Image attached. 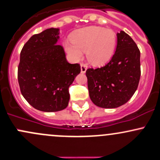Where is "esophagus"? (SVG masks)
I'll return each instance as SVG.
<instances>
[{
	"mask_svg": "<svg viewBox=\"0 0 160 160\" xmlns=\"http://www.w3.org/2000/svg\"><path fill=\"white\" fill-rule=\"evenodd\" d=\"M80 70H81V73H85V72L87 71V64L82 63V64H80Z\"/></svg>",
	"mask_w": 160,
	"mask_h": 160,
	"instance_id": "esophagus-1",
	"label": "esophagus"
}]
</instances>
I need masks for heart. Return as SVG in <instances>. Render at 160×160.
<instances>
[{"mask_svg": "<svg viewBox=\"0 0 160 160\" xmlns=\"http://www.w3.org/2000/svg\"><path fill=\"white\" fill-rule=\"evenodd\" d=\"M116 45V35L113 30L99 26H89L73 35L71 42H65L64 48L74 60H79L87 52L92 64H102L111 58Z\"/></svg>", "mask_w": 160, "mask_h": 160, "instance_id": "heart-1", "label": "heart"}]
</instances>
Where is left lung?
Segmentation results:
<instances>
[{
  "mask_svg": "<svg viewBox=\"0 0 160 160\" xmlns=\"http://www.w3.org/2000/svg\"><path fill=\"white\" fill-rule=\"evenodd\" d=\"M140 52L129 35L117 33V47L108 64L86 71L89 97L96 106L115 108L125 104L138 87Z\"/></svg>",
  "mask_w": 160,
  "mask_h": 160,
  "instance_id": "obj_1",
  "label": "left lung"
}]
</instances>
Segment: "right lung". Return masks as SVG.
<instances>
[{
  "instance_id": "obj_1",
  "label": "right lung",
  "mask_w": 160,
  "mask_h": 160,
  "mask_svg": "<svg viewBox=\"0 0 160 160\" xmlns=\"http://www.w3.org/2000/svg\"><path fill=\"white\" fill-rule=\"evenodd\" d=\"M58 28L33 35L22 47L18 66L21 93L33 108L58 112L68 106L69 87L80 73L79 64H70L61 45Z\"/></svg>"
}]
</instances>
